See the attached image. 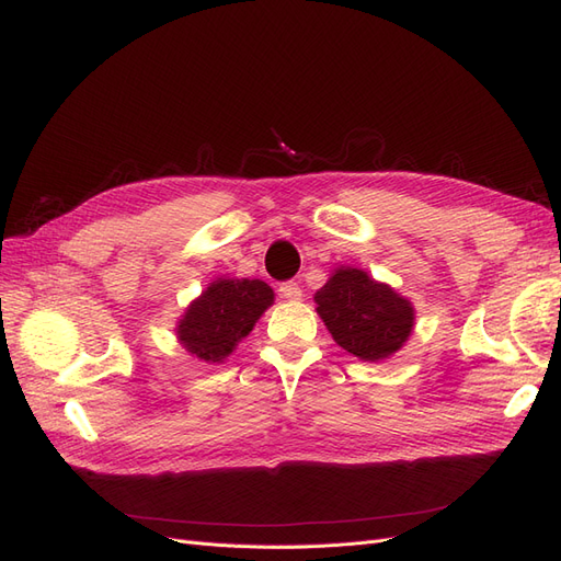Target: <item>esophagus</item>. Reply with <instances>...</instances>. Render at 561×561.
Segmentation results:
<instances>
[{"instance_id":"34e87169","label":"esophagus","mask_w":561,"mask_h":561,"mask_svg":"<svg viewBox=\"0 0 561 561\" xmlns=\"http://www.w3.org/2000/svg\"><path fill=\"white\" fill-rule=\"evenodd\" d=\"M278 293H280V297L283 299H287V301H297V299H301V287L297 285V283H283L280 287H278Z\"/></svg>"}]
</instances>
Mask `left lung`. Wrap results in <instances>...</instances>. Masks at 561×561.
Returning <instances> with one entry per match:
<instances>
[{"label":"left lung","mask_w":561,"mask_h":561,"mask_svg":"<svg viewBox=\"0 0 561 561\" xmlns=\"http://www.w3.org/2000/svg\"><path fill=\"white\" fill-rule=\"evenodd\" d=\"M313 299L334 342L367 363L400 351L414 330L412 301L363 268L339 266Z\"/></svg>","instance_id":"obj_1"}]
</instances>
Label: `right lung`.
Returning a JSON list of instances; mask_svg holds the SVG:
<instances>
[{
    "instance_id": "obj_1",
    "label": "right lung",
    "mask_w": 561,
    "mask_h": 561,
    "mask_svg": "<svg viewBox=\"0 0 561 561\" xmlns=\"http://www.w3.org/2000/svg\"><path fill=\"white\" fill-rule=\"evenodd\" d=\"M271 304L274 290L264 280L217 278L180 318V344L198 360L222 363Z\"/></svg>"
}]
</instances>
